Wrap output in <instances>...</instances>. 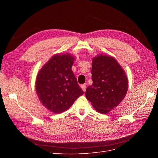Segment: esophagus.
Segmentation results:
<instances>
[{
	"mask_svg": "<svg viewBox=\"0 0 158 158\" xmlns=\"http://www.w3.org/2000/svg\"><path fill=\"white\" fill-rule=\"evenodd\" d=\"M81 86V88L82 89V90L84 91V92H85V89H86V84H82L80 85Z\"/></svg>",
	"mask_w": 158,
	"mask_h": 158,
	"instance_id": "1",
	"label": "esophagus"
}]
</instances>
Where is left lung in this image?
Listing matches in <instances>:
<instances>
[{
	"mask_svg": "<svg viewBox=\"0 0 158 158\" xmlns=\"http://www.w3.org/2000/svg\"><path fill=\"white\" fill-rule=\"evenodd\" d=\"M93 84L85 91V97L97 111L106 114L125 98L128 78L113 56L99 55L92 59Z\"/></svg>",
	"mask_w": 158,
	"mask_h": 158,
	"instance_id": "obj_1",
	"label": "left lung"
}]
</instances>
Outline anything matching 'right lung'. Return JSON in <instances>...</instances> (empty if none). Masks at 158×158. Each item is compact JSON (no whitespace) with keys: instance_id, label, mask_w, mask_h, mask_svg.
Listing matches in <instances>:
<instances>
[{"instance_id":"obj_1","label":"right lung","mask_w":158,"mask_h":158,"mask_svg":"<svg viewBox=\"0 0 158 158\" xmlns=\"http://www.w3.org/2000/svg\"><path fill=\"white\" fill-rule=\"evenodd\" d=\"M74 58L69 53L51 57L37 74L35 89L41 103L50 111L63 113L84 94L72 70Z\"/></svg>"}]
</instances>
